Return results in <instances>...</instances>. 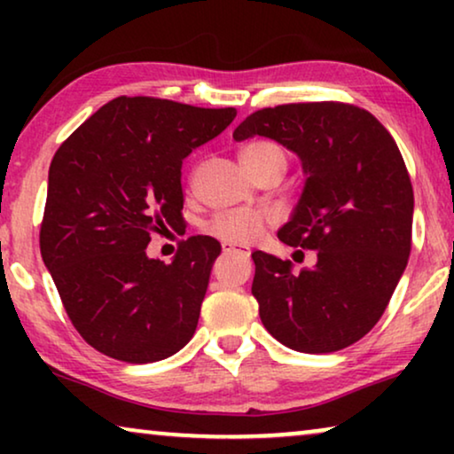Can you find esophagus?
<instances>
[{
    "instance_id": "esophagus-1",
    "label": "esophagus",
    "mask_w": 454,
    "mask_h": 454,
    "mask_svg": "<svg viewBox=\"0 0 454 454\" xmlns=\"http://www.w3.org/2000/svg\"><path fill=\"white\" fill-rule=\"evenodd\" d=\"M223 252L235 254V256H241V258H250V250H247V247H238L233 244H223Z\"/></svg>"
}]
</instances>
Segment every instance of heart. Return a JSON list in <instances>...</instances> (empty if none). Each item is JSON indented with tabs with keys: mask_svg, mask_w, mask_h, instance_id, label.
I'll return each instance as SVG.
<instances>
[{
	"mask_svg": "<svg viewBox=\"0 0 454 454\" xmlns=\"http://www.w3.org/2000/svg\"><path fill=\"white\" fill-rule=\"evenodd\" d=\"M241 163L252 176H258L270 167H287V151L275 140L256 138L239 148ZM270 223V215L260 208H233L216 213L207 231L225 244H252Z\"/></svg>",
	"mask_w": 454,
	"mask_h": 454,
	"instance_id": "1",
	"label": "heart"
}]
</instances>
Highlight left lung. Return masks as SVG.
I'll use <instances>...</instances> for the list:
<instances>
[{
  "label": "left lung",
  "mask_w": 454,
  "mask_h": 454,
  "mask_svg": "<svg viewBox=\"0 0 454 454\" xmlns=\"http://www.w3.org/2000/svg\"><path fill=\"white\" fill-rule=\"evenodd\" d=\"M266 136L301 159L306 185L283 244L318 252L314 269L254 252L252 295L278 343L333 353L368 334L387 309L411 252L413 188L388 129L349 103L260 109L233 138Z\"/></svg>",
  "instance_id": "obj_1"
}]
</instances>
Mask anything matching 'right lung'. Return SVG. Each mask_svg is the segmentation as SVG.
Returning <instances> with one entry per match:
<instances>
[{"label":"right lung","mask_w":454,"mask_h":454,"mask_svg":"<svg viewBox=\"0 0 454 454\" xmlns=\"http://www.w3.org/2000/svg\"><path fill=\"white\" fill-rule=\"evenodd\" d=\"M238 111L117 97L49 167L41 256L86 343L128 364L177 353L194 337L221 244L184 241L171 264L146 256L153 233L185 225L182 160Z\"/></svg>","instance_id":"add662e5"}]
</instances>
